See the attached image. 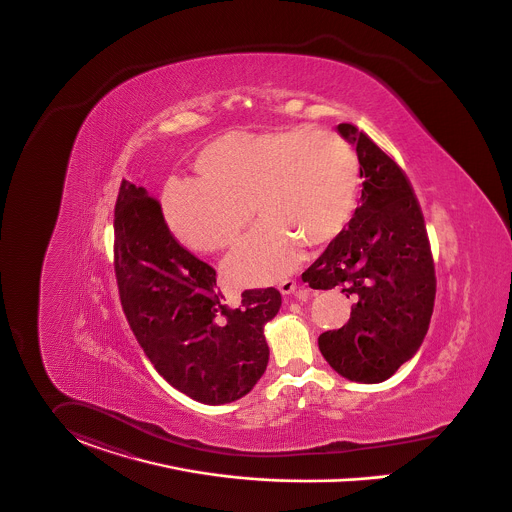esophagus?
Returning <instances> with one entry per match:
<instances>
[{"instance_id": "1", "label": "esophagus", "mask_w": 512, "mask_h": 512, "mask_svg": "<svg viewBox=\"0 0 512 512\" xmlns=\"http://www.w3.org/2000/svg\"><path fill=\"white\" fill-rule=\"evenodd\" d=\"M279 291L281 295H293L297 291V281L295 279H285L279 283Z\"/></svg>"}]
</instances>
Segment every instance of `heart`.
I'll use <instances>...</instances> for the list:
<instances>
[{
	"label": "heart",
	"instance_id": "obj_1",
	"mask_svg": "<svg viewBox=\"0 0 512 512\" xmlns=\"http://www.w3.org/2000/svg\"><path fill=\"white\" fill-rule=\"evenodd\" d=\"M200 178L174 180L165 213L176 237L200 252L231 248L254 213L260 223L227 262L237 285H268L291 272L301 244L320 248L351 221L359 194L353 147L303 126L217 137L196 157Z\"/></svg>",
	"mask_w": 512,
	"mask_h": 512
}]
</instances>
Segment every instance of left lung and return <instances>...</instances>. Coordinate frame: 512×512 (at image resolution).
<instances>
[{"instance_id": "left-lung-1", "label": "left lung", "mask_w": 512, "mask_h": 512, "mask_svg": "<svg viewBox=\"0 0 512 512\" xmlns=\"http://www.w3.org/2000/svg\"><path fill=\"white\" fill-rule=\"evenodd\" d=\"M338 132L359 157L361 205L303 281L312 289L338 287L355 299L347 324L324 332L318 347L338 375L376 384L425 340L437 291L435 264L406 172L353 124H340Z\"/></svg>"}]
</instances>
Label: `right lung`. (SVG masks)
Masks as SVG:
<instances>
[{
  "label": "right lung",
  "mask_w": 512,
  "mask_h": 512,
  "mask_svg": "<svg viewBox=\"0 0 512 512\" xmlns=\"http://www.w3.org/2000/svg\"><path fill=\"white\" fill-rule=\"evenodd\" d=\"M114 272L136 340L176 390L219 406L264 375V326L279 312V291L246 289L239 307L223 305L215 270L174 239L161 204L126 180L114 207Z\"/></svg>",
  "instance_id": "add662e5"
}]
</instances>
